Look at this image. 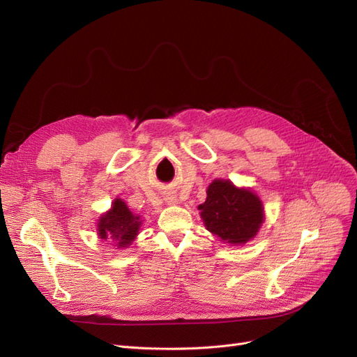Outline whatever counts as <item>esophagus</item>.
<instances>
[{
  "instance_id": "34e87169",
  "label": "esophagus",
  "mask_w": 357,
  "mask_h": 357,
  "mask_svg": "<svg viewBox=\"0 0 357 357\" xmlns=\"http://www.w3.org/2000/svg\"><path fill=\"white\" fill-rule=\"evenodd\" d=\"M167 202H168V204H176V202H177L176 196H168V198H167Z\"/></svg>"
}]
</instances>
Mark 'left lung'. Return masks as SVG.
Returning a JSON list of instances; mask_svg holds the SVG:
<instances>
[{"instance_id": "1", "label": "left lung", "mask_w": 357, "mask_h": 357, "mask_svg": "<svg viewBox=\"0 0 357 357\" xmlns=\"http://www.w3.org/2000/svg\"><path fill=\"white\" fill-rule=\"evenodd\" d=\"M206 230L230 245L251 241L264 220V208L250 189H239L230 180H214L199 206Z\"/></svg>"}]
</instances>
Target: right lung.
<instances>
[{
  "instance_id": "add662e5",
  "label": "right lung",
  "mask_w": 357,
  "mask_h": 357,
  "mask_svg": "<svg viewBox=\"0 0 357 357\" xmlns=\"http://www.w3.org/2000/svg\"><path fill=\"white\" fill-rule=\"evenodd\" d=\"M142 226L140 215L132 214L124 201H114L112 208L97 223L99 238L114 242L118 248H127L136 239Z\"/></svg>"
}]
</instances>
